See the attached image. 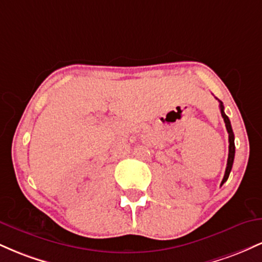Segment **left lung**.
Returning <instances> with one entry per match:
<instances>
[{
  "label": "left lung",
  "instance_id": "8db88e82",
  "mask_svg": "<svg viewBox=\"0 0 262 262\" xmlns=\"http://www.w3.org/2000/svg\"><path fill=\"white\" fill-rule=\"evenodd\" d=\"M219 103H221V113H222V117H223L224 123H225V127H227L228 134H229V154H228L227 169H225V173H224V177H223V181H222V183H221V185H223V183L228 180V177H229V173H230V171H231V167H233L234 155H235V144H234V133H233V129H231V124H230L229 118H228L227 114L224 113V106H223V103H222L221 101H219Z\"/></svg>",
  "mask_w": 262,
  "mask_h": 262
}]
</instances>
